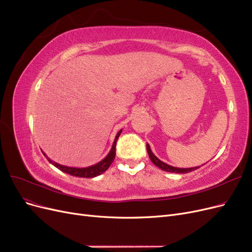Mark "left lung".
Segmentation results:
<instances>
[{
  "label": "left lung",
  "mask_w": 252,
  "mask_h": 252,
  "mask_svg": "<svg viewBox=\"0 0 252 252\" xmlns=\"http://www.w3.org/2000/svg\"><path fill=\"white\" fill-rule=\"evenodd\" d=\"M146 147H147V152H148V156H149V158H150V159H151V162L154 163L157 167H158L159 169H162V170H164V171H167V172H175V173H187V172H191V171H193V170L199 168V166H197V167H192V168H179V167L170 166V165H168V164L164 163L163 161H161V159L158 158L154 155V152L151 151L150 146H149L148 143H147V145H146Z\"/></svg>",
  "instance_id": "1"
}]
</instances>
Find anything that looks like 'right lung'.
Listing matches in <instances>:
<instances>
[{"label":"right lung","mask_w":252,"mask_h":252,"mask_svg":"<svg viewBox=\"0 0 252 252\" xmlns=\"http://www.w3.org/2000/svg\"><path fill=\"white\" fill-rule=\"evenodd\" d=\"M121 133H122V129L117 133L116 139H114V141H113L112 147L109 151V154L106 156L105 158H103L102 161H100L94 165H91V166H88V167H83V168H78V167H69V166H64V165L58 164L56 162H53L52 159H50L46 155L44 154L43 151L42 152H43V155L47 158L49 163H51L52 165H55L57 168L60 169L61 171H63V172L68 173L70 175H73V177L91 179V178H94V177H97V175L102 174L103 172H105L106 170L109 168V166L113 162L114 158H116V145H117V141H118Z\"/></svg>","instance_id":"1"}]
</instances>
